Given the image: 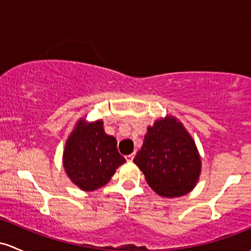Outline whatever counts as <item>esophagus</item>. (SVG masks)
<instances>
[{
  "instance_id": "obj_1",
  "label": "esophagus",
  "mask_w": 251,
  "mask_h": 251,
  "mask_svg": "<svg viewBox=\"0 0 251 251\" xmlns=\"http://www.w3.org/2000/svg\"><path fill=\"white\" fill-rule=\"evenodd\" d=\"M134 156H135V153H133V154H129V155H126V159L128 160V161H133Z\"/></svg>"
}]
</instances>
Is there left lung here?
<instances>
[{"mask_svg": "<svg viewBox=\"0 0 251 251\" xmlns=\"http://www.w3.org/2000/svg\"><path fill=\"white\" fill-rule=\"evenodd\" d=\"M134 162L145 174L149 186L167 198L192 191L201 170L196 142L174 116L160 118L148 126Z\"/></svg>", "mask_w": 251, "mask_h": 251, "instance_id": "8db88e82", "label": "left lung"}]
</instances>
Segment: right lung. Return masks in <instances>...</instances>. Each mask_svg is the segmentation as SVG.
Returning <instances> with one entry per match:
<instances>
[{"instance_id": "1", "label": "right lung", "mask_w": 251, "mask_h": 251, "mask_svg": "<svg viewBox=\"0 0 251 251\" xmlns=\"http://www.w3.org/2000/svg\"><path fill=\"white\" fill-rule=\"evenodd\" d=\"M125 162L117 151L116 139L105 134L100 120L86 122L80 118L65 143V172L83 191H95L108 184Z\"/></svg>"}]
</instances>
